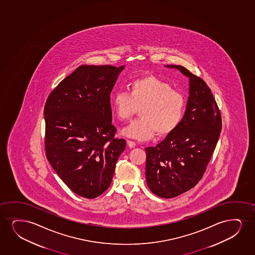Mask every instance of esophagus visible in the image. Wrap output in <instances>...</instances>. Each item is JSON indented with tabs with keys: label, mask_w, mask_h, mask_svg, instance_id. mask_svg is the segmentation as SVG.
Masks as SVG:
<instances>
[{
	"label": "esophagus",
	"mask_w": 255,
	"mask_h": 255,
	"mask_svg": "<svg viewBox=\"0 0 255 255\" xmlns=\"http://www.w3.org/2000/svg\"><path fill=\"white\" fill-rule=\"evenodd\" d=\"M127 144H128L130 148L135 147L136 143L134 141H132V140H127Z\"/></svg>",
	"instance_id": "1"
}]
</instances>
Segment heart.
Segmentation results:
<instances>
[{
  "mask_svg": "<svg viewBox=\"0 0 255 255\" xmlns=\"http://www.w3.org/2000/svg\"><path fill=\"white\" fill-rule=\"evenodd\" d=\"M111 111L120 122H127L139 109L140 118L124 128L122 134L145 141L167 135L179 125L184 116L185 99L164 81L148 76L132 81L129 94L117 91L111 99Z\"/></svg>",
  "mask_w": 255,
  "mask_h": 255,
  "instance_id": "obj_1",
  "label": "heart"
}]
</instances>
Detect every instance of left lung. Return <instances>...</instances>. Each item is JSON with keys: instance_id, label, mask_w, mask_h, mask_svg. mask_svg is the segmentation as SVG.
I'll list each match as a JSON object with an SVG mask.
<instances>
[{"instance_id": "8db88e82", "label": "left lung", "mask_w": 255, "mask_h": 255, "mask_svg": "<svg viewBox=\"0 0 255 255\" xmlns=\"http://www.w3.org/2000/svg\"><path fill=\"white\" fill-rule=\"evenodd\" d=\"M189 78L184 117L173 132L156 146L145 148V178L152 193L172 198L193 188L206 170L222 130V117L206 83L181 65Z\"/></svg>"}]
</instances>
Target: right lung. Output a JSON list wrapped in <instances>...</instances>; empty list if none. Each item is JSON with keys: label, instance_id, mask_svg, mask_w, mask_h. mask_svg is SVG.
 <instances>
[{"label": "right lung", "instance_id": "right-lung-1", "mask_svg": "<svg viewBox=\"0 0 255 255\" xmlns=\"http://www.w3.org/2000/svg\"><path fill=\"white\" fill-rule=\"evenodd\" d=\"M125 65H81L45 103V146L53 170L74 193L95 198L110 187L126 140L115 139L110 93Z\"/></svg>", "mask_w": 255, "mask_h": 255}]
</instances>
